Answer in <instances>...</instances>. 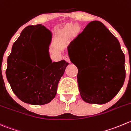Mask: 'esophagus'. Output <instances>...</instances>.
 Returning a JSON list of instances; mask_svg holds the SVG:
<instances>
[{
  "label": "esophagus",
  "instance_id": "obj_1",
  "mask_svg": "<svg viewBox=\"0 0 131 131\" xmlns=\"http://www.w3.org/2000/svg\"><path fill=\"white\" fill-rule=\"evenodd\" d=\"M64 59H65V60L67 61V62H68V63H70V60L69 56H68V55H67V54H66V55H64Z\"/></svg>",
  "mask_w": 131,
  "mask_h": 131
}]
</instances>
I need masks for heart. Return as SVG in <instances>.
Wrapping results in <instances>:
<instances>
[{"label":"heart","mask_w":131,"mask_h":131,"mask_svg":"<svg viewBox=\"0 0 131 131\" xmlns=\"http://www.w3.org/2000/svg\"><path fill=\"white\" fill-rule=\"evenodd\" d=\"M72 30V27H70L68 28V31H71Z\"/></svg>","instance_id":"obj_1"}]
</instances>
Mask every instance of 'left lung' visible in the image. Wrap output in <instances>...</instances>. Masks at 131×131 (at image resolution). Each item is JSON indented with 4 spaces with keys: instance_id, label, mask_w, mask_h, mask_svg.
<instances>
[{
    "instance_id": "left-lung-1",
    "label": "left lung",
    "mask_w": 131,
    "mask_h": 131,
    "mask_svg": "<svg viewBox=\"0 0 131 131\" xmlns=\"http://www.w3.org/2000/svg\"><path fill=\"white\" fill-rule=\"evenodd\" d=\"M70 59L76 67L86 66L84 82H77L81 98L90 104H104L119 92L125 78V55L116 37L102 22L89 23L68 47ZM79 68V67H77Z\"/></svg>"
}]
</instances>
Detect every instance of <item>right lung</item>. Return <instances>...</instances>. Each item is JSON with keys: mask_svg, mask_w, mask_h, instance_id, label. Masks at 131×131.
Here are the masks:
<instances>
[{"mask_svg": "<svg viewBox=\"0 0 131 131\" xmlns=\"http://www.w3.org/2000/svg\"><path fill=\"white\" fill-rule=\"evenodd\" d=\"M50 35L41 24L29 25L13 43L7 58L6 77L14 93L25 103L44 105L56 96L58 86L68 63L64 60L40 63L36 54L41 45V35Z\"/></svg>", "mask_w": 131, "mask_h": 131, "instance_id": "add662e5", "label": "right lung"}]
</instances>
